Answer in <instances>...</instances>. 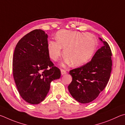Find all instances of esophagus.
Wrapping results in <instances>:
<instances>
[{
	"mask_svg": "<svg viewBox=\"0 0 125 125\" xmlns=\"http://www.w3.org/2000/svg\"><path fill=\"white\" fill-rule=\"evenodd\" d=\"M67 73V72L66 70H63V69H61V73L62 75H64L65 74H66Z\"/></svg>",
	"mask_w": 125,
	"mask_h": 125,
	"instance_id": "34e87169",
	"label": "esophagus"
}]
</instances>
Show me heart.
Wrapping results in <instances>:
<instances>
[{
    "instance_id": "heart-1",
    "label": "heart",
    "mask_w": 125,
    "mask_h": 125,
    "mask_svg": "<svg viewBox=\"0 0 125 125\" xmlns=\"http://www.w3.org/2000/svg\"><path fill=\"white\" fill-rule=\"evenodd\" d=\"M56 41H50L48 44L50 58L56 61L62 53L66 57L65 63L73 66L84 64L93 55L97 45L95 37L88 33L60 30L56 34Z\"/></svg>"
}]
</instances>
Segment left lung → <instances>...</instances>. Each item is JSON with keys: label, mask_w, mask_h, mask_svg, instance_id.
Instances as JSON below:
<instances>
[{"label": "left lung", "mask_w": 125, "mask_h": 125, "mask_svg": "<svg viewBox=\"0 0 125 125\" xmlns=\"http://www.w3.org/2000/svg\"><path fill=\"white\" fill-rule=\"evenodd\" d=\"M99 39L104 45L96 52L91 61L70 71L73 81L68 86L69 92L81 103H88L95 99L110 78L112 53L108 43Z\"/></svg>", "instance_id": "obj_1"}]
</instances>
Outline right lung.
I'll return each mask as SVG.
<instances>
[{
    "instance_id": "add662e5",
    "label": "right lung",
    "mask_w": 125,
    "mask_h": 125,
    "mask_svg": "<svg viewBox=\"0 0 125 125\" xmlns=\"http://www.w3.org/2000/svg\"><path fill=\"white\" fill-rule=\"evenodd\" d=\"M48 44V34L42 30H34L19 41L14 50L15 82L21 97L30 104L42 102L50 83L61 76L60 69L50 60Z\"/></svg>"
}]
</instances>
